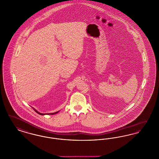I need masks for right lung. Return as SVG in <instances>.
Returning a JSON list of instances; mask_svg holds the SVG:
<instances>
[{"label":"right lung","instance_id":"right-lung-1","mask_svg":"<svg viewBox=\"0 0 159 159\" xmlns=\"http://www.w3.org/2000/svg\"><path fill=\"white\" fill-rule=\"evenodd\" d=\"M34 110L35 111H36L38 114H39V115H45V114H43V113H39V112H38L37 111H35V109H34ZM58 113V111H57V112H55V113H48V115H54V114H55V113Z\"/></svg>","mask_w":159,"mask_h":159}]
</instances>
